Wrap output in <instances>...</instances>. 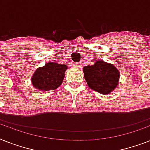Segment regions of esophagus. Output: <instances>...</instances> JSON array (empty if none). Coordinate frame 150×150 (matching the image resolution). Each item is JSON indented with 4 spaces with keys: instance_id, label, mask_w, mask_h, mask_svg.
Listing matches in <instances>:
<instances>
[{
    "instance_id": "esophagus-1",
    "label": "esophagus",
    "mask_w": 150,
    "mask_h": 150,
    "mask_svg": "<svg viewBox=\"0 0 150 150\" xmlns=\"http://www.w3.org/2000/svg\"><path fill=\"white\" fill-rule=\"evenodd\" d=\"M82 67V63L79 62V63H74L73 64V68H80Z\"/></svg>"
}]
</instances>
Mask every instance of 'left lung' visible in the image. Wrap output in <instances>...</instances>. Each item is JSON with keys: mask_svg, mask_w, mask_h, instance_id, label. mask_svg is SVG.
Listing matches in <instances>:
<instances>
[{"mask_svg": "<svg viewBox=\"0 0 150 150\" xmlns=\"http://www.w3.org/2000/svg\"><path fill=\"white\" fill-rule=\"evenodd\" d=\"M82 71L89 88L103 95L110 93L119 84L120 71L114 64L103 60L96 61L93 65L85 66Z\"/></svg>", "mask_w": 150, "mask_h": 150, "instance_id": "8db88e82", "label": "left lung"}]
</instances>
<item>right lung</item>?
Returning a JSON list of instances; mask_svg holds the SVG:
<instances>
[{
	"mask_svg": "<svg viewBox=\"0 0 150 150\" xmlns=\"http://www.w3.org/2000/svg\"><path fill=\"white\" fill-rule=\"evenodd\" d=\"M67 69L66 64L48 62L34 71L31 78L32 84L34 88L42 92L57 89L63 82Z\"/></svg>",
	"mask_w": 150,
	"mask_h": 150,
	"instance_id": "right-lung-1",
	"label": "right lung"
}]
</instances>
